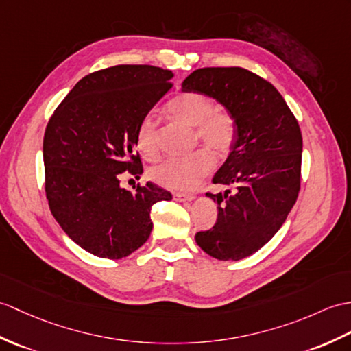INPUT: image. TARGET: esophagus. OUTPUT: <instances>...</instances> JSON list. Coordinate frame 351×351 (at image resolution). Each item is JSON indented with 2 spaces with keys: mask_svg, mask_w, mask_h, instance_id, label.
Here are the masks:
<instances>
[{
  "mask_svg": "<svg viewBox=\"0 0 351 351\" xmlns=\"http://www.w3.org/2000/svg\"><path fill=\"white\" fill-rule=\"evenodd\" d=\"M173 197H175V200H178V202H191V200L195 199V195H193V194H185V193H175Z\"/></svg>",
  "mask_w": 351,
  "mask_h": 351,
  "instance_id": "esophagus-1",
  "label": "esophagus"
}]
</instances>
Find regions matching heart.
<instances>
[{
	"label": "heart",
	"instance_id": "heart-1",
	"mask_svg": "<svg viewBox=\"0 0 351 351\" xmlns=\"http://www.w3.org/2000/svg\"><path fill=\"white\" fill-rule=\"evenodd\" d=\"M167 110L176 121L195 127L194 142H202L206 148L221 156L230 149L234 141V122L229 113L215 110L208 97L197 93H185L175 97L167 104ZM136 145L148 160L157 157V125L152 115H146L136 132ZM214 169V162L205 151H197L189 157L167 158L151 169V178L169 190L191 191Z\"/></svg>",
	"mask_w": 351,
	"mask_h": 351
}]
</instances>
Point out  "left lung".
Returning a JSON list of instances; mask_svg holds the SVG:
<instances>
[{"mask_svg": "<svg viewBox=\"0 0 351 351\" xmlns=\"http://www.w3.org/2000/svg\"><path fill=\"white\" fill-rule=\"evenodd\" d=\"M182 91L217 100L234 122L232 151L213 179L233 191L206 194L218 205L217 223L195 242L210 257L238 262L274 238L296 203L302 134L276 88L245 69L194 70Z\"/></svg>", "mask_w": 351, "mask_h": 351, "instance_id": "obj_1", "label": "left lung"}]
</instances>
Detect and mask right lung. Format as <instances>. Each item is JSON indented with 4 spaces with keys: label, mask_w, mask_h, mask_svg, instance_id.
Instances as JSON below:
<instances>
[{
    "label": "right lung",
    "mask_w": 351,
    "mask_h": 351,
    "mask_svg": "<svg viewBox=\"0 0 351 351\" xmlns=\"http://www.w3.org/2000/svg\"><path fill=\"white\" fill-rule=\"evenodd\" d=\"M173 73L154 65H115L80 79L45 132L49 208L64 233L103 258H122L148 241L151 208L172 194L146 182L119 185L128 170L142 175L136 132L165 94Z\"/></svg>",
    "instance_id": "add662e5"
}]
</instances>
